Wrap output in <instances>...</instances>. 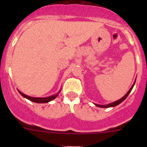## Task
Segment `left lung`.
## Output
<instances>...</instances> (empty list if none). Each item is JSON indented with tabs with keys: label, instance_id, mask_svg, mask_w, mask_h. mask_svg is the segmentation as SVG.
<instances>
[{
	"label": "left lung",
	"instance_id": "obj_1",
	"mask_svg": "<svg viewBox=\"0 0 147 147\" xmlns=\"http://www.w3.org/2000/svg\"><path fill=\"white\" fill-rule=\"evenodd\" d=\"M135 82H136V80L134 81V84H132V86H131V88L129 89V91L127 92V94H126L124 96V97H121V99H119V100H117V101H115V102H112V103H109V104H108V105H98V104H94V105H95V106L98 107H101V108L114 107H115V106H117V105H119L120 103H121V102H122L123 101H124V100H125L126 98H127V96H128L129 94V93L131 92V90H132V89H133V87H134V84H135Z\"/></svg>",
	"mask_w": 147,
	"mask_h": 147
}]
</instances>
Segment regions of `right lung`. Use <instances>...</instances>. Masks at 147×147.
Masks as SVG:
<instances>
[{
  "instance_id": "right-lung-1",
  "label": "right lung",
  "mask_w": 147,
  "mask_h": 147,
  "mask_svg": "<svg viewBox=\"0 0 147 147\" xmlns=\"http://www.w3.org/2000/svg\"><path fill=\"white\" fill-rule=\"evenodd\" d=\"M60 91H61V90H59V91L57 92L56 94H53V95H51V96H49V97H30V96L26 95V94H23V92H21L19 91L18 90L19 93H20V94H21L23 97H25V98L30 100V101L35 102V103H47V102L52 101V100H53L54 99H55L56 97L58 96V94H60Z\"/></svg>"
}]
</instances>
